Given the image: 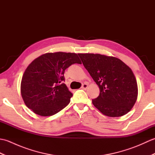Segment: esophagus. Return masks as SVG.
Instances as JSON below:
<instances>
[{"label":"esophagus","mask_w":155,"mask_h":155,"mask_svg":"<svg viewBox=\"0 0 155 155\" xmlns=\"http://www.w3.org/2000/svg\"><path fill=\"white\" fill-rule=\"evenodd\" d=\"M81 88H83V89H87V88H88V84L87 83H84L83 84V86L81 87Z\"/></svg>","instance_id":"esophagus-1"}]
</instances>
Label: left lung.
Instances as JSON below:
<instances>
[{"instance_id":"obj_1","label":"left lung","mask_w":155,"mask_h":155,"mask_svg":"<svg viewBox=\"0 0 155 155\" xmlns=\"http://www.w3.org/2000/svg\"><path fill=\"white\" fill-rule=\"evenodd\" d=\"M85 68L99 87V96L92 100L104 115L126 114L138 96L136 78L131 68L119 58L100 54H78Z\"/></svg>"}]
</instances>
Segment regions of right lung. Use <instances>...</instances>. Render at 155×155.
<instances>
[{
	"mask_svg": "<svg viewBox=\"0 0 155 155\" xmlns=\"http://www.w3.org/2000/svg\"><path fill=\"white\" fill-rule=\"evenodd\" d=\"M79 57L71 52H48L35 58L22 75L21 92L28 108L42 117L52 116L70 103L72 93L64 81V71Z\"/></svg>",
	"mask_w": 155,
	"mask_h": 155,
	"instance_id": "1",
	"label": "right lung"
}]
</instances>
